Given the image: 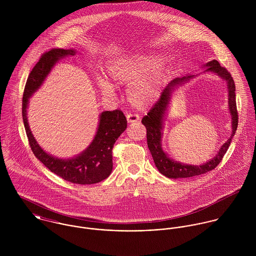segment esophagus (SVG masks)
Wrapping results in <instances>:
<instances>
[{"label": "esophagus", "mask_w": 256, "mask_h": 256, "mask_svg": "<svg viewBox=\"0 0 256 256\" xmlns=\"http://www.w3.org/2000/svg\"><path fill=\"white\" fill-rule=\"evenodd\" d=\"M139 119H140V117H139L138 114H135V113H128L127 114V121H128V123L137 122Z\"/></svg>", "instance_id": "obj_1"}]
</instances>
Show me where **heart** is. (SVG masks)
<instances>
[{
  "label": "heart",
  "mask_w": 256,
  "mask_h": 256,
  "mask_svg": "<svg viewBox=\"0 0 256 256\" xmlns=\"http://www.w3.org/2000/svg\"><path fill=\"white\" fill-rule=\"evenodd\" d=\"M160 64L156 56L133 54L111 62L108 73L117 84H133L129 90V98L134 106L142 108L154 102L160 94ZM102 88L106 92L111 90L106 82L102 84Z\"/></svg>",
  "instance_id": "1"
}]
</instances>
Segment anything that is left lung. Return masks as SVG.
<instances>
[{
	"label": "left lung",
	"mask_w": 256,
	"mask_h": 256,
	"mask_svg": "<svg viewBox=\"0 0 256 256\" xmlns=\"http://www.w3.org/2000/svg\"><path fill=\"white\" fill-rule=\"evenodd\" d=\"M208 68L206 71H212L214 73L218 74L220 78H224L228 82V104L230 110L232 119V133L230 138L222 146L218 154L211 160L210 162H206L202 166H188L180 164L168 158L160 146V138H162V115L166 110L168 102L170 100V94L174 86L186 82L192 76H185L182 78H174L166 88L162 92L158 100L152 104L150 110H148V114L145 115L142 119L143 125L146 129V142L148 150L152 154L154 158V164L158 168V172L166 176L168 178H192L196 176L204 174L208 172L214 170L220 162H222L224 154L226 152L228 146L230 144L232 136L236 134V130L238 128V110H236V84L232 76L230 73L224 68L220 65L217 60H213L206 64Z\"/></svg>",
	"instance_id": "1"
}]
</instances>
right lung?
I'll list each match as a JSON object with an SVG mask.
<instances>
[{
  "mask_svg": "<svg viewBox=\"0 0 256 256\" xmlns=\"http://www.w3.org/2000/svg\"><path fill=\"white\" fill-rule=\"evenodd\" d=\"M74 50L53 48L44 52L28 74L22 96V119L30 146L37 158L52 172L69 182L94 184L108 178L112 172V148L118 137L127 128V120L120 110L100 114L96 135L90 146L71 160H59L45 152L37 144L28 123V98L42 84L56 62L65 56L74 55Z\"/></svg>",
  "mask_w": 256,
  "mask_h": 256,
  "instance_id": "add662e5",
  "label": "right lung"
}]
</instances>
